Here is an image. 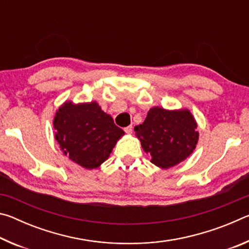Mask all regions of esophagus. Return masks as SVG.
Wrapping results in <instances>:
<instances>
[{
  "mask_svg": "<svg viewBox=\"0 0 249 249\" xmlns=\"http://www.w3.org/2000/svg\"><path fill=\"white\" fill-rule=\"evenodd\" d=\"M124 130H125V133H126V134H132V132H133V127H132V126H127V127H125V128H124Z\"/></svg>",
  "mask_w": 249,
  "mask_h": 249,
  "instance_id": "esophagus-1",
  "label": "esophagus"
}]
</instances>
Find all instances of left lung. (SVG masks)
Listing matches in <instances>:
<instances>
[{
  "label": "left lung",
  "mask_w": 249,
  "mask_h": 249,
  "mask_svg": "<svg viewBox=\"0 0 249 249\" xmlns=\"http://www.w3.org/2000/svg\"><path fill=\"white\" fill-rule=\"evenodd\" d=\"M134 130L150 161L161 169L187 159L199 141L196 121L188 108L151 107L144 123L135 126Z\"/></svg>",
  "instance_id": "8db88e82"
}]
</instances>
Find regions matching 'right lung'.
I'll use <instances>...</instances> for the list:
<instances>
[{"label":"right lung","instance_id":"1","mask_svg":"<svg viewBox=\"0 0 249 249\" xmlns=\"http://www.w3.org/2000/svg\"><path fill=\"white\" fill-rule=\"evenodd\" d=\"M53 123L62 153L86 169L102 165L125 134L95 101L78 104L66 101L56 111Z\"/></svg>","mask_w":249,"mask_h":249}]
</instances>
